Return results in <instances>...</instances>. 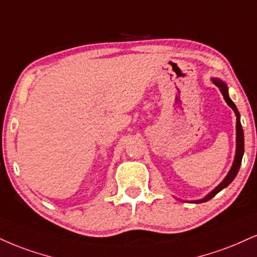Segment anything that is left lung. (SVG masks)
<instances>
[{"instance_id":"8db88e82","label":"left lung","mask_w":257,"mask_h":257,"mask_svg":"<svg viewBox=\"0 0 257 257\" xmlns=\"http://www.w3.org/2000/svg\"><path fill=\"white\" fill-rule=\"evenodd\" d=\"M213 82L215 83V86L220 89L221 94L224 95V99L225 101L228 104V106L231 107L234 111V113H236L237 116V123H236V128H237V150H236V157H234V162H233V165L232 168H231L230 172H228L226 177H225L224 181L221 182L220 184L218 185L217 188H215L214 190L212 191L209 195H207L205 199L202 200H199L196 201V203H200V202H206V201L211 200L212 197H214L219 191L224 189V188H226L228 184L231 183V182L233 181L234 177H236L237 174H238V170H239V166H240V163H242V158H243V153H244V134H243V129H242V124H240V119H239V112H238L236 105L233 104V101L231 100L230 97H228V93H227V87L226 85H225L224 82L220 81L219 79H213Z\"/></svg>"}]
</instances>
